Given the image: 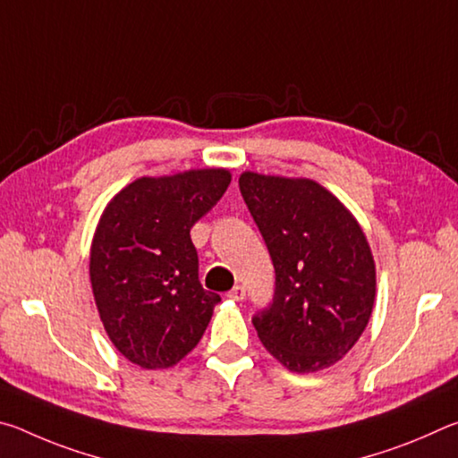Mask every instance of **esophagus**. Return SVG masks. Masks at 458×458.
Listing matches in <instances>:
<instances>
[{"instance_id": "esophagus-1", "label": "esophagus", "mask_w": 458, "mask_h": 458, "mask_svg": "<svg viewBox=\"0 0 458 458\" xmlns=\"http://www.w3.org/2000/svg\"><path fill=\"white\" fill-rule=\"evenodd\" d=\"M244 297H246V289H244V286H240V284H236L234 289L228 293V299H232V301H242Z\"/></svg>"}]
</instances>
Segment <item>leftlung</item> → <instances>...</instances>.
<instances>
[{"mask_svg":"<svg viewBox=\"0 0 458 458\" xmlns=\"http://www.w3.org/2000/svg\"><path fill=\"white\" fill-rule=\"evenodd\" d=\"M238 185L276 275L273 303L252 317L262 345L297 374L331 368L374 309L376 265L366 234L313 180L244 172Z\"/></svg>","mask_w":458,"mask_h":458,"instance_id":"8db88e82","label":"left lung"}]
</instances>
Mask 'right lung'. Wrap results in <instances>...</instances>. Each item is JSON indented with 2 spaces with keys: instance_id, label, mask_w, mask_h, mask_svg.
Instances as JSON below:
<instances>
[{
  "instance_id": "1",
  "label": "right lung",
  "mask_w": 458,
  "mask_h": 458,
  "mask_svg": "<svg viewBox=\"0 0 458 458\" xmlns=\"http://www.w3.org/2000/svg\"><path fill=\"white\" fill-rule=\"evenodd\" d=\"M228 169L139 177L108 201L90 246L100 321L131 363L165 369L204 335L220 294L198 278L190 230L228 190Z\"/></svg>"
}]
</instances>
